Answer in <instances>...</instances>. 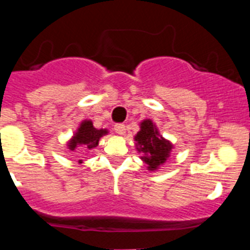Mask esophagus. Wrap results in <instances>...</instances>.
<instances>
[{"instance_id": "34e87169", "label": "esophagus", "mask_w": 250, "mask_h": 250, "mask_svg": "<svg viewBox=\"0 0 250 250\" xmlns=\"http://www.w3.org/2000/svg\"><path fill=\"white\" fill-rule=\"evenodd\" d=\"M115 131L118 132L119 135H124L125 134V131H126V126L124 125V124H116L114 126Z\"/></svg>"}]
</instances>
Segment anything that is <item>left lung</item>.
<instances>
[{
  "instance_id": "1",
  "label": "left lung",
  "mask_w": 250,
  "mask_h": 250,
  "mask_svg": "<svg viewBox=\"0 0 250 250\" xmlns=\"http://www.w3.org/2000/svg\"><path fill=\"white\" fill-rule=\"evenodd\" d=\"M140 127L141 130L135 136L136 145H139L138 150L144 152L145 156L141 159L149 165V169L155 170L169 158L171 144L159 135L151 120L143 121Z\"/></svg>"
}]
</instances>
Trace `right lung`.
I'll use <instances>...</instances> for the list:
<instances>
[{"instance_id":"add662e5","label":"right lung","mask_w":250,"mask_h":250,"mask_svg":"<svg viewBox=\"0 0 250 250\" xmlns=\"http://www.w3.org/2000/svg\"><path fill=\"white\" fill-rule=\"evenodd\" d=\"M105 134H107L106 130L95 129L91 121L85 120L83 123H81L77 132L75 134L72 140L70 141L68 149L75 150L79 145H85V147H87L89 150L92 149V147L98 146L99 140H100L101 136L105 135Z\"/></svg>"}]
</instances>
